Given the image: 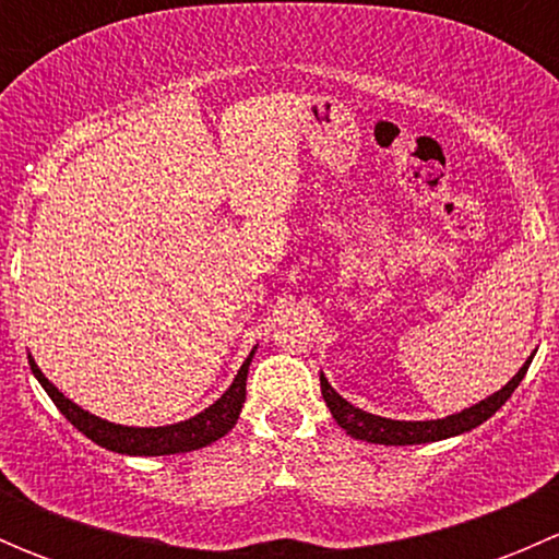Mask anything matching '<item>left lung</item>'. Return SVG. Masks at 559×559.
<instances>
[{"mask_svg": "<svg viewBox=\"0 0 559 559\" xmlns=\"http://www.w3.org/2000/svg\"><path fill=\"white\" fill-rule=\"evenodd\" d=\"M535 354H530L527 362L522 365L520 373L509 381L503 389H498L495 394L484 397L481 403L471 405V408L460 411V414L443 416V419H430V421H397V419H386V416H376L368 414V411L357 408V405L348 403L346 397L335 392L330 386V381L324 379L321 373V397H324L326 408H330L332 419L343 427L352 438L357 441H368V443H384V447H414V443H432V441H443V438H454L462 436V432H471L473 427L484 425L506 400L514 394V389L520 386V381L527 373L530 362H533Z\"/></svg>", "mask_w": 559, "mask_h": 559, "instance_id": "left-lung-1", "label": "left lung"}]
</instances>
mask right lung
I'll use <instances>...</instances> for the list:
<instances>
[{"label":"right lung","mask_w":559,"mask_h":559,"mask_svg":"<svg viewBox=\"0 0 559 559\" xmlns=\"http://www.w3.org/2000/svg\"><path fill=\"white\" fill-rule=\"evenodd\" d=\"M253 352H257V348H253ZM253 352L248 354V359L240 365L235 381L216 403L207 405L205 411H200V414L191 416V419L175 421V425L165 427H123L112 425V421L107 419H99V416L88 414L81 405L72 403L70 397H64L59 389L45 379L43 370L37 368V362L32 357L29 368L32 373H35V379L43 384L45 392H48V397L56 403V408L67 416V421H72V425H75L83 436L92 438L97 447L129 456H165L211 447L213 441L224 438L235 425H238L240 408H243L246 403V379Z\"/></svg>","instance_id":"right-lung-1"}]
</instances>
